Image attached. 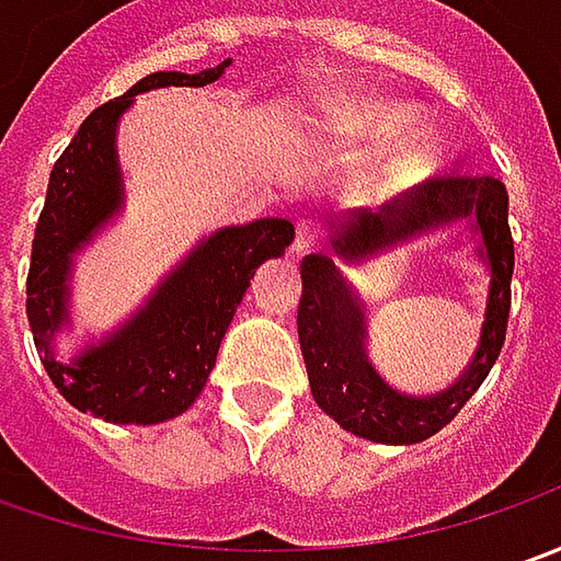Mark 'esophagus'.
Segmentation results:
<instances>
[{
    "mask_svg": "<svg viewBox=\"0 0 561 561\" xmlns=\"http://www.w3.org/2000/svg\"><path fill=\"white\" fill-rule=\"evenodd\" d=\"M319 244V226L313 220H300L295 226V242H291V251L295 254H304V251H310V248H317Z\"/></svg>",
    "mask_w": 561,
    "mask_h": 561,
    "instance_id": "1",
    "label": "esophagus"
}]
</instances>
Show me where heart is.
I'll list each match as a JSON object with an SVG mask.
<instances>
[{"label": "heart", "mask_w": 561, "mask_h": 561, "mask_svg": "<svg viewBox=\"0 0 561 561\" xmlns=\"http://www.w3.org/2000/svg\"><path fill=\"white\" fill-rule=\"evenodd\" d=\"M400 111L394 107H376V111H366L363 114V129H369L373 136H385V133H391L397 124H400Z\"/></svg>", "instance_id": "b5f03b06"}]
</instances>
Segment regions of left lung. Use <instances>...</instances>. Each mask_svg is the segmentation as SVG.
I'll use <instances>...</instances> for the list:
<instances>
[{
	"mask_svg": "<svg viewBox=\"0 0 561 561\" xmlns=\"http://www.w3.org/2000/svg\"><path fill=\"white\" fill-rule=\"evenodd\" d=\"M474 214L484 239V257L491 263V298L481 344L469 373L450 391L437 397H407L391 391L363 351V313L341 279L329 254H310L300 263L298 339L307 363L313 400L341 428L378 444H419L440 432L466 400L481 388L503 351L512 304V266L515 248L510 232V192L493 173L454 170L410 192L407 198L381 207L378 214H357L339 232V254H366L381 244L400 242L419 229Z\"/></svg>",
	"mask_w": 561,
	"mask_h": 561,
	"instance_id": "obj_1",
	"label": "left lung"
}]
</instances>
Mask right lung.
Masks as SVG:
<instances>
[{
    "label": "right lung",
    "mask_w": 561,
    "mask_h": 561,
    "mask_svg": "<svg viewBox=\"0 0 561 561\" xmlns=\"http://www.w3.org/2000/svg\"><path fill=\"white\" fill-rule=\"evenodd\" d=\"M229 58L202 73H148L121 99L99 105L80 124L49 173V192L36 222L27 273V319L36 354L61 397L80 413L105 422L154 425L185 413L202 394L220 341L242 304L254 270L295 242L288 220H257L222 229L158 288L142 313L77 363L51 357V332L65 319L70 254L121 204L114 126L133 95L158 87L214 83Z\"/></svg>",
    "instance_id": "obj_1"
}]
</instances>
